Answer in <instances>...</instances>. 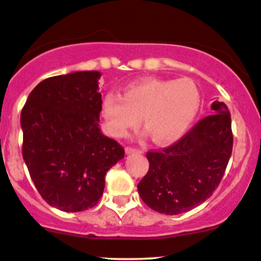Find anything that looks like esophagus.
Wrapping results in <instances>:
<instances>
[{
	"mask_svg": "<svg viewBox=\"0 0 261 261\" xmlns=\"http://www.w3.org/2000/svg\"><path fill=\"white\" fill-rule=\"evenodd\" d=\"M125 152L127 153H142V149L141 148H137V147H132V146H128L125 147Z\"/></svg>",
	"mask_w": 261,
	"mask_h": 261,
	"instance_id": "obj_1",
	"label": "esophagus"
}]
</instances>
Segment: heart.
<instances>
[{"label":"heart","mask_w":261,"mask_h":261,"mask_svg":"<svg viewBox=\"0 0 261 261\" xmlns=\"http://www.w3.org/2000/svg\"><path fill=\"white\" fill-rule=\"evenodd\" d=\"M200 107V91L190 79H143L124 89L123 96H105L102 112L112 133L125 137L143 123L156 143L179 139L194 120Z\"/></svg>","instance_id":"b5f03b06"}]
</instances>
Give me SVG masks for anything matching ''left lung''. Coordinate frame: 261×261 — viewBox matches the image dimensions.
Segmentation results:
<instances>
[{"label":"left lung","instance_id":"1","mask_svg":"<svg viewBox=\"0 0 261 261\" xmlns=\"http://www.w3.org/2000/svg\"><path fill=\"white\" fill-rule=\"evenodd\" d=\"M213 114L194 124L179 141L161 151H148L146 176L138 182L142 200L164 215L198 207L218 188L232 153L231 115L216 100Z\"/></svg>","mask_w":261,"mask_h":261}]
</instances>
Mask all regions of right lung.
Masks as SVG:
<instances>
[{
	"label": "right lung",
	"mask_w": 261,
	"mask_h": 261,
	"mask_svg": "<svg viewBox=\"0 0 261 261\" xmlns=\"http://www.w3.org/2000/svg\"><path fill=\"white\" fill-rule=\"evenodd\" d=\"M97 71L43 80L21 110L22 157L42 198L63 212L97 204L124 148L99 128Z\"/></svg>",
	"instance_id": "add662e5"
}]
</instances>
